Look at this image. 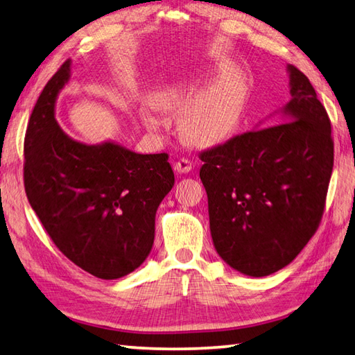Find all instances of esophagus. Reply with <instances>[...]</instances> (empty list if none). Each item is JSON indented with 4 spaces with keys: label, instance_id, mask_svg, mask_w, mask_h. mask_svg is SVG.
I'll use <instances>...</instances> for the list:
<instances>
[{
    "label": "esophagus",
    "instance_id": "esophagus-1",
    "mask_svg": "<svg viewBox=\"0 0 355 355\" xmlns=\"http://www.w3.org/2000/svg\"><path fill=\"white\" fill-rule=\"evenodd\" d=\"M173 171H175L177 173H188L192 171V163L186 158L178 159L173 163Z\"/></svg>",
    "mask_w": 355,
    "mask_h": 355
}]
</instances>
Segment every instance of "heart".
<instances>
[{
	"instance_id": "heart-1",
	"label": "heart",
	"mask_w": 355,
	"mask_h": 355,
	"mask_svg": "<svg viewBox=\"0 0 355 355\" xmlns=\"http://www.w3.org/2000/svg\"><path fill=\"white\" fill-rule=\"evenodd\" d=\"M248 101L247 77L230 63L182 74L147 102L141 119L150 132L164 127V110H180L178 128L198 146L228 141L239 128Z\"/></svg>"
}]
</instances>
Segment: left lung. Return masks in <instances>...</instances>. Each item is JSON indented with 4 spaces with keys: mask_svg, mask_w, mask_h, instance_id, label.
<instances>
[{
    "mask_svg": "<svg viewBox=\"0 0 355 355\" xmlns=\"http://www.w3.org/2000/svg\"><path fill=\"white\" fill-rule=\"evenodd\" d=\"M290 101L200 153L211 237L231 268L261 278L288 266L318 228L334 167L331 121L307 77L287 65ZM283 124L279 125V122Z\"/></svg>",
    "mask_w": 355,
    "mask_h": 355,
    "instance_id": "obj_1",
    "label": "left lung"
}]
</instances>
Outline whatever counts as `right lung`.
<instances>
[{
	"mask_svg": "<svg viewBox=\"0 0 355 355\" xmlns=\"http://www.w3.org/2000/svg\"><path fill=\"white\" fill-rule=\"evenodd\" d=\"M71 60L32 110L24 138V189L69 261L101 279L132 273L150 254L155 216L175 178L167 153L143 155L114 141L85 144L62 130L55 102Z\"/></svg>",
	"mask_w": 355,
	"mask_h": 355,
	"instance_id": "1",
	"label": "right lung"
}]
</instances>
